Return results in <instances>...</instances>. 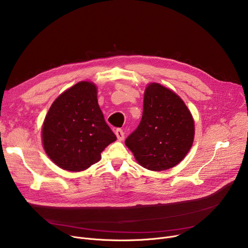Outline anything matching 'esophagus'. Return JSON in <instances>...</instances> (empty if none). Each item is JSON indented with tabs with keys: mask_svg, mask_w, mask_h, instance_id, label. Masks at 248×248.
<instances>
[{
	"mask_svg": "<svg viewBox=\"0 0 248 248\" xmlns=\"http://www.w3.org/2000/svg\"><path fill=\"white\" fill-rule=\"evenodd\" d=\"M115 134H116V137H117V139H118L119 141L124 140L125 135H124V131H123L122 129H117V130L115 131Z\"/></svg>",
	"mask_w": 248,
	"mask_h": 248,
	"instance_id": "34e87169",
	"label": "esophagus"
}]
</instances>
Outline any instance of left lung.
<instances>
[{"mask_svg": "<svg viewBox=\"0 0 248 248\" xmlns=\"http://www.w3.org/2000/svg\"><path fill=\"white\" fill-rule=\"evenodd\" d=\"M194 136V119L185 102L174 91L150 83L144 94L141 122L125 144L142 167L159 172L186 157Z\"/></svg>", "mask_w": 248, "mask_h": 248, "instance_id": "obj_1", "label": "left lung"}]
</instances>
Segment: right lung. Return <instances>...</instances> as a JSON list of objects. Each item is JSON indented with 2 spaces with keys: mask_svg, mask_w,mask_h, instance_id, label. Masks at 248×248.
Returning <instances> with one entry per match:
<instances>
[{
  "mask_svg": "<svg viewBox=\"0 0 248 248\" xmlns=\"http://www.w3.org/2000/svg\"><path fill=\"white\" fill-rule=\"evenodd\" d=\"M42 134L50 160L70 172L97 163L101 152L116 140L98 105L96 86L89 81L76 83L54 100Z\"/></svg>",
  "mask_w": 248,
  "mask_h": 248,
  "instance_id": "obj_1",
  "label": "right lung"
}]
</instances>
